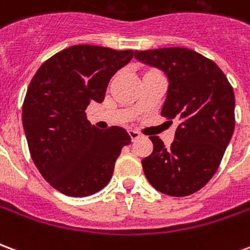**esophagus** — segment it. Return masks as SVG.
<instances>
[{
  "mask_svg": "<svg viewBox=\"0 0 250 250\" xmlns=\"http://www.w3.org/2000/svg\"><path fill=\"white\" fill-rule=\"evenodd\" d=\"M128 135L131 136V139H134V141H135V139H138V138H141L142 134L141 132H138L136 130H128Z\"/></svg>",
  "mask_w": 250,
  "mask_h": 250,
  "instance_id": "esophagus-1",
  "label": "esophagus"
}]
</instances>
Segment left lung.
Wrapping results in <instances>:
<instances>
[{
	"label": "left lung",
	"instance_id": "1",
	"mask_svg": "<svg viewBox=\"0 0 250 250\" xmlns=\"http://www.w3.org/2000/svg\"><path fill=\"white\" fill-rule=\"evenodd\" d=\"M139 62L168 77L162 115L178 123L168 147L150 136L154 150L142 159L147 181L158 191L186 197L209 182L234 131V92L213 60L188 48L135 51Z\"/></svg>",
	"mask_w": 250,
	"mask_h": 250
}]
</instances>
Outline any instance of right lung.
Instances as JSON below:
<instances>
[{
	"instance_id": "obj_1",
	"label": "right lung",
	"mask_w": 250,
	"mask_h": 250,
	"mask_svg": "<svg viewBox=\"0 0 250 250\" xmlns=\"http://www.w3.org/2000/svg\"><path fill=\"white\" fill-rule=\"evenodd\" d=\"M132 56L131 49L73 45L35 73L22 104V125L36 167L57 191L87 197L112 178L131 138L118 125L96 128L85 109L91 102H103L109 79Z\"/></svg>"
}]
</instances>
